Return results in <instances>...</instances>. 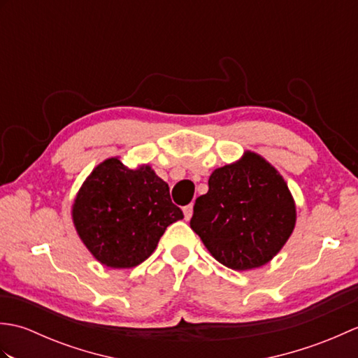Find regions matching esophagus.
Returning a JSON list of instances; mask_svg holds the SVG:
<instances>
[{
	"mask_svg": "<svg viewBox=\"0 0 358 358\" xmlns=\"http://www.w3.org/2000/svg\"><path fill=\"white\" fill-rule=\"evenodd\" d=\"M192 212H194V206H192V204H187V206H185V208H183L185 220H191V217H192Z\"/></svg>",
	"mask_w": 358,
	"mask_h": 358,
	"instance_id": "1",
	"label": "esophagus"
}]
</instances>
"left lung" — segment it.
<instances>
[{
	"instance_id": "obj_1",
	"label": "left lung",
	"mask_w": 358,
	"mask_h": 358,
	"mask_svg": "<svg viewBox=\"0 0 358 358\" xmlns=\"http://www.w3.org/2000/svg\"><path fill=\"white\" fill-rule=\"evenodd\" d=\"M209 191L195 200L191 227L222 264L235 271L260 268L283 248L295 226L291 192L273 167L246 152L218 167Z\"/></svg>"
}]
</instances>
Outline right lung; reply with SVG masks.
I'll use <instances>...</instances> for the list:
<instances>
[{"label":"right lung","instance_id":"obj_1","mask_svg":"<svg viewBox=\"0 0 358 358\" xmlns=\"http://www.w3.org/2000/svg\"><path fill=\"white\" fill-rule=\"evenodd\" d=\"M72 217L83 243L109 268H134L154 252L166 227L183 218L169 186L149 166L118 158L96 166L80 189Z\"/></svg>","mask_w":358,"mask_h":358}]
</instances>
